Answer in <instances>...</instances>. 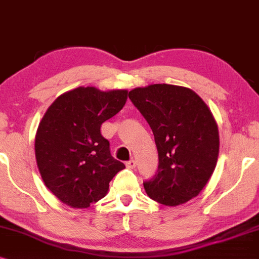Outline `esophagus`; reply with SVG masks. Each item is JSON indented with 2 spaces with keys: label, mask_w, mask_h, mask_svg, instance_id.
Here are the masks:
<instances>
[{
  "label": "esophagus",
  "mask_w": 259,
  "mask_h": 259,
  "mask_svg": "<svg viewBox=\"0 0 259 259\" xmlns=\"http://www.w3.org/2000/svg\"><path fill=\"white\" fill-rule=\"evenodd\" d=\"M136 167V161L135 160H130L126 162V168H129V169H134V168Z\"/></svg>",
  "instance_id": "1"
}]
</instances>
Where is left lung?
I'll use <instances>...</instances> for the list:
<instances>
[{"mask_svg": "<svg viewBox=\"0 0 259 259\" xmlns=\"http://www.w3.org/2000/svg\"><path fill=\"white\" fill-rule=\"evenodd\" d=\"M129 98L153 130L157 174L144 182L150 199L178 206L205 187L219 155L218 125L206 103L184 86L153 84L136 88Z\"/></svg>", "mask_w": 259, "mask_h": 259, "instance_id": "left-lung-1", "label": "left lung"}]
</instances>
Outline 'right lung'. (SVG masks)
I'll return each instance as SVG.
<instances>
[{
    "label": "right lung",
    "mask_w": 259,
    "mask_h": 259,
    "mask_svg": "<svg viewBox=\"0 0 259 259\" xmlns=\"http://www.w3.org/2000/svg\"><path fill=\"white\" fill-rule=\"evenodd\" d=\"M126 90L77 88L59 96L40 120L35 158L46 187L73 208L104 198L112 178L125 168L110 153L102 124L125 105Z\"/></svg>",
    "instance_id": "1"
}]
</instances>
